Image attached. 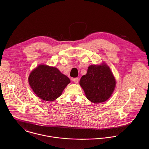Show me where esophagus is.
Masks as SVG:
<instances>
[{
	"label": "esophagus",
	"mask_w": 149,
	"mask_h": 149,
	"mask_svg": "<svg viewBox=\"0 0 149 149\" xmlns=\"http://www.w3.org/2000/svg\"><path fill=\"white\" fill-rule=\"evenodd\" d=\"M73 81H74V82L75 83H78V78H74L73 79Z\"/></svg>",
	"instance_id": "34e87169"
}]
</instances>
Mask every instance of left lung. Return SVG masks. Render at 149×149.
Here are the masks:
<instances>
[{
	"label": "left lung",
	"instance_id": "left-lung-1",
	"mask_svg": "<svg viewBox=\"0 0 149 149\" xmlns=\"http://www.w3.org/2000/svg\"><path fill=\"white\" fill-rule=\"evenodd\" d=\"M80 85L86 98L98 104L106 102L111 97L116 86V80L109 66L103 63L90 65L86 74L81 77Z\"/></svg>",
	"mask_w": 149,
	"mask_h": 149
}]
</instances>
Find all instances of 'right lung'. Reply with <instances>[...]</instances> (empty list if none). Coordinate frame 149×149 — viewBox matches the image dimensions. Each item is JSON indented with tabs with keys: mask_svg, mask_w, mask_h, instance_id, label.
<instances>
[{
	"mask_svg": "<svg viewBox=\"0 0 149 149\" xmlns=\"http://www.w3.org/2000/svg\"><path fill=\"white\" fill-rule=\"evenodd\" d=\"M70 82L57 68L45 65H38L29 76V83L33 92L47 102H53L60 97Z\"/></svg>",
	"mask_w": 149,
	"mask_h": 149,
	"instance_id": "1",
	"label": "right lung"
}]
</instances>
